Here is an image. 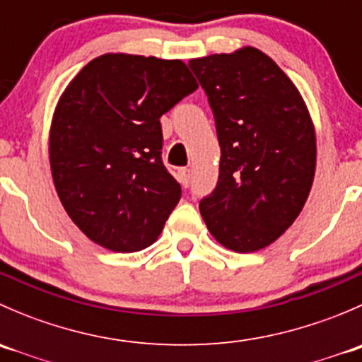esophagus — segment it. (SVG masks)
<instances>
[{
  "label": "esophagus",
  "mask_w": 362,
  "mask_h": 362,
  "mask_svg": "<svg viewBox=\"0 0 362 362\" xmlns=\"http://www.w3.org/2000/svg\"><path fill=\"white\" fill-rule=\"evenodd\" d=\"M177 178L184 187H189V184H191V171H189L187 168H180V170L177 171Z\"/></svg>",
  "instance_id": "esophagus-1"
}]
</instances>
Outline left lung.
Here are the masks:
<instances>
[{
	"mask_svg": "<svg viewBox=\"0 0 362 362\" xmlns=\"http://www.w3.org/2000/svg\"><path fill=\"white\" fill-rule=\"evenodd\" d=\"M189 66L206 93L221 145L217 187L199 203L204 224L226 249H264L293 226L312 189V117L293 80L255 47Z\"/></svg>",
	"mask_w": 362,
	"mask_h": 362,
	"instance_id": "8db88e82",
	"label": "left lung"
}]
</instances>
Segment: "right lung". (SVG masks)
<instances>
[{
	"label": "right lung",
	"instance_id": "1",
	"mask_svg": "<svg viewBox=\"0 0 362 362\" xmlns=\"http://www.w3.org/2000/svg\"><path fill=\"white\" fill-rule=\"evenodd\" d=\"M198 82L180 59L110 52L61 94L49 133L57 196L76 228L113 252L158 240L182 189L160 160V115Z\"/></svg>",
	"mask_w": 362,
	"mask_h": 362
}]
</instances>
